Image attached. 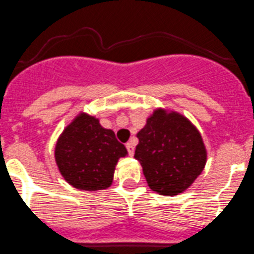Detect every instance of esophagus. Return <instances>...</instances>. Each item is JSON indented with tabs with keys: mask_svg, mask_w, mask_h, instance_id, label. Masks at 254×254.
Segmentation results:
<instances>
[{
	"mask_svg": "<svg viewBox=\"0 0 254 254\" xmlns=\"http://www.w3.org/2000/svg\"><path fill=\"white\" fill-rule=\"evenodd\" d=\"M126 148H127V151H128L129 156H133V152H134L133 142H128V143H126Z\"/></svg>",
	"mask_w": 254,
	"mask_h": 254,
	"instance_id": "obj_1",
	"label": "esophagus"
}]
</instances>
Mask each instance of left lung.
Listing matches in <instances>:
<instances>
[{
  "label": "left lung",
  "mask_w": 254,
  "mask_h": 254,
  "mask_svg": "<svg viewBox=\"0 0 254 254\" xmlns=\"http://www.w3.org/2000/svg\"><path fill=\"white\" fill-rule=\"evenodd\" d=\"M137 138L134 158L149 188L159 194L182 193L203 171L207 152L202 136L178 113L156 110Z\"/></svg>",
  "instance_id": "1"
}]
</instances>
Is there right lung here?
I'll use <instances>...</instances> for the list:
<instances>
[{"instance_id":"add662e5","label":"right lung","mask_w":254,"mask_h":254,"mask_svg":"<svg viewBox=\"0 0 254 254\" xmlns=\"http://www.w3.org/2000/svg\"><path fill=\"white\" fill-rule=\"evenodd\" d=\"M127 149L112 129L103 128L97 118L81 113L59 138L55 158L64 180L74 188L98 190L112 183L118 158Z\"/></svg>"}]
</instances>
